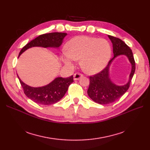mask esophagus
<instances>
[{
  "mask_svg": "<svg viewBox=\"0 0 150 150\" xmlns=\"http://www.w3.org/2000/svg\"><path fill=\"white\" fill-rule=\"evenodd\" d=\"M82 76H83V74L79 73V72H76V73H75L73 76L74 80H78L79 79H80V78L82 77Z\"/></svg>",
  "mask_w": 150,
  "mask_h": 150,
  "instance_id": "34e87169",
  "label": "esophagus"
}]
</instances>
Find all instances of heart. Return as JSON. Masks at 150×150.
Wrapping results in <instances>:
<instances>
[{"instance_id":"obj_1","label":"heart","mask_w":150,"mask_h":150,"mask_svg":"<svg viewBox=\"0 0 150 150\" xmlns=\"http://www.w3.org/2000/svg\"><path fill=\"white\" fill-rule=\"evenodd\" d=\"M61 56L67 66L80 59L83 69L88 74L101 71L107 65L111 54L110 44L106 40L89 36H76L68 41Z\"/></svg>"}]
</instances>
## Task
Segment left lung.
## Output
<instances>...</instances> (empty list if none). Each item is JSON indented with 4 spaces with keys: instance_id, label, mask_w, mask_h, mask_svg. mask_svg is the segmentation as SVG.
I'll return each instance as SVG.
<instances>
[{
    "instance_id": "8db88e82",
    "label": "left lung",
    "mask_w": 150,
    "mask_h": 150,
    "mask_svg": "<svg viewBox=\"0 0 150 150\" xmlns=\"http://www.w3.org/2000/svg\"><path fill=\"white\" fill-rule=\"evenodd\" d=\"M112 44L113 57L107 66L99 73L89 77L88 94L93 101L101 104H110L117 100L128 91L135 71V61L131 49L119 38L108 35ZM125 55L129 58L132 64L129 80L126 85L117 86L109 78V67L112 61L117 56Z\"/></svg>"
}]
</instances>
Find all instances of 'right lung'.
Returning <instances> with one entry per match:
<instances>
[{
  "label": "right lung",
  "instance_id": "obj_1",
  "mask_svg": "<svg viewBox=\"0 0 150 150\" xmlns=\"http://www.w3.org/2000/svg\"><path fill=\"white\" fill-rule=\"evenodd\" d=\"M66 35V33H52L40 35L23 47L19 52V57L21 54L30 47L58 48L62 44L63 39ZM18 78L27 97L34 102L42 105H50L59 101L64 96L69 85L74 82L73 76L67 78L58 77L46 86L34 88L22 82L19 76Z\"/></svg>",
  "mask_w": 150,
  "mask_h": 150
}]
</instances>
